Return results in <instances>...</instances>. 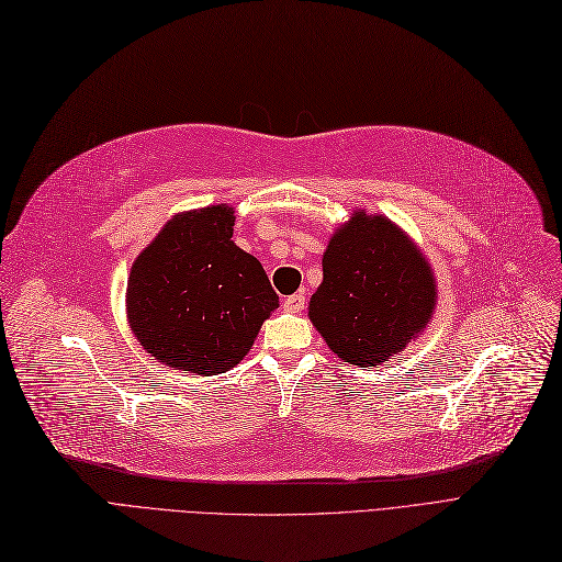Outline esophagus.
Instances as JSON below:
<instances>
[{"label":"esophagus","instance_id":"esophagus-1","mask_svg":"<svg viewBox=\"0 0 562 562\" xmlns=\"http://www.w3.org/2000/svg\"><path fill=\"white\" fill-rule=\"evenodd\" d=\"M305 307V296L303 294H292L284 299V311L286 313H301Z\"/></svg>","mask_w":562,"mask_h":562}]
</instances>
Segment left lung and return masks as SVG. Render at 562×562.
I'll return each mask as SVG.
<instances>
[{"label": "left lung", "mask_w": 562, "mask_h": 562, "mask_svg": "<svg viewBox=\"0 0 562 562\" xmlns=\"http://www.w3.org/2000/svg\"><path fill=\"white\" fill-rule=\"evenodd\" d=\"M437 299L431 263L411 235L385 214L355 210L324 249L307 317L334 355L367 369L418 340Z\"/></svg>", "instance_id": "left-lung-1"}]
</instances>
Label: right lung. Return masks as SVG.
<instances>
[{"mask_svg":"<svg viewBox=\"0 0 562 562\" xmlns=\"http://www.w3.org/2000/svg\"><path fill=\"white\" fill-rule=\"evenodd\" d=\"M233 212L226 203L177 212L133 261L128 327L175 371H231L280 307L259 259L231 240Z\"/></svg>","mask_w":562,"mask_h":562,"instance_id":"right-lung-1","label":"right lung"}]
</instances>
